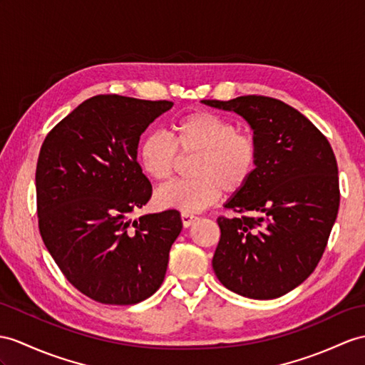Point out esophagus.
Listing matches in <instances>:
<instances>
[{
  "label": "esophagus",
  "instance_id": "obj_1",
  "mask_svg": "<svg viewBox=\"0 0 365 365\" xmlns=\"http://www.w3.org/2000/svg\"><path fill=\"white\" fill-rule=\"evenodd\" d=\"M197 218H198V217L193 215V213H190V212H181V220H182L184 227H189Z\"/></svg>",
  "mask_w": 365,
  "mask_h": 365
}]
</instances>
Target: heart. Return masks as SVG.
<instances>
[{"label":"heart","instance_id":"b5f03b06","mask_svg":"<svg viewBox=\"0 0 365 365\" xmlns=\"http://www.w3.org/2000/svg\"><path fill=\"white\" fill-rule=\"evenodd\" d=\"M182 158L192 163L195 178L164 185L156 192L161 207L198 212L215 202L223 190H243L260 161L259 140L247 130L217 113L189 111L172 122V139L147 131L138 145V161L150 180H172Z\"/></svg>","mask_w":365,"mask_h":365}]
</instances>
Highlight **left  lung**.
Masks as SVG:
<instances>
[{
  "mask_svg": "<svg viewBox=\"0 0 365 365\" xmlns=\"http://www.w3.org/2000/svg\"><path fill=\"white\" fill-rule=\"evenodd\" d=\"M202 102L243 115L260 145L251 182L226 202L242 217L217 218L213 271L240 296L280 297L309 277L327 247L341 200L333 148L304 114L272 97Z\"/></svg>",
  "mask_w": 365,
  "mask_h": 365,
  "instance_id": "left-lung-1",
  "label": "left lung"
}]
</instances>
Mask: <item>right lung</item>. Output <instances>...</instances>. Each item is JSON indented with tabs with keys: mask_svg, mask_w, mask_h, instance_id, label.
Returning <instances> with one entry per match:
<instances>
[{
	"mask_svg": "<svg viewBox=\"0 0 365 365\" xmlns=\"http://www.w3.org/2000/svg\"><path fill=\"white\" fill-rule=\"evenodd\" d=\"M170 101L99 94L80 103L44 139L35 185L44 246L68 282L105 305L145 300L164 282L180 212L128 215L152 184L138 163L139 138Z\"/></svg>",
	"mask_w": 365,
	"mask_h": 365,
	"instance_id": "right-lung-1",
	"label": "right lung"
}]
</instances>
